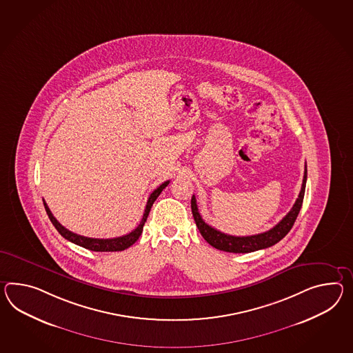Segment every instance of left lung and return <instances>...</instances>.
<instances>
[{
	"label": "left lung",
	"mask_w": 353,
	"mask_h": 353,
	"mask_svg": "<svg viewBox=\"0 0 353 353\" xmlns=\"http://www.w3.org/2000/svg\"><path fill=\"white\" fill-rule=\"evenodd\" d=\"M306 180H307V170H306V165H305L301 191H300V195L296 200L294 205L279 223L275 224L274 227L267 232L252 234V236H242V237L221 232V231L215 230L212 225H209L203 221L201 215L199 213L196 198H195V195H192V198H191V210H192L195 223L198 225L199 231L201 233V236L204 237V240L207 241L208 243L212 245L215 249L222 250L225 252H234V254H245V252H252V251H256V250L267 249V248L275 245L276 242H279L287 233L291 231L294 221H296V218L300 213V209L302 207L305 188H306Z\"/></svg>",
	"instance_id": "obj_1"
}]
</instances>
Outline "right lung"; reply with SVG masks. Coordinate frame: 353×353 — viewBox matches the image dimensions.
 Wrapping results in <instances>:
<instances>
[{
	"label": "right lung",
	"instance_id": "add662e5",
	"mask_svg": "<svg viewBox=\"0 0 353 353\" xmlns=\"http://www.w3.org/2000/svg\"><path fill=\"white\" fill-rule=\"evenodd\" d=\"M168 183H170V181H165V182H163L161 186H158L150 194V196L148 199V203H146L145 212H144V215L141 218V222H140L138 227L134 231L128 233V234L121 236V237H114V239H90V237H84V236H80V234H77V233L71 232L53 216L50 208L46 204L44 200L43 204L44 208H46V212L48 214V218H50L52 224L54 225V228L59 231L62 237H65L70 242L79 245V246H81L84 249L92 250V251H101V252H105V251H122V250L128 249V248H130L131 245H134L139 240L140 234L143 232V227L145 224L146 218L149 215L150 209L153 207V203L161 195V192L163 191V189H165V186Z\"/></svg>",
	"mask_w": 353,
	"mask_h": 353
}]
</instances>
